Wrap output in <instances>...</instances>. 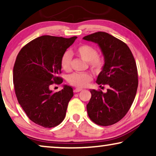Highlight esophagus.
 Wrapping results in <instances>:
<instances>
[{
	"label": "esophagus",
	"mask_w": 156,
	"mask_h": 156,
	"mask_svg": "<svg viewBox=\"0 0 156 156\" xmlns=\"http://www.w3.org/2000/svg\"><path fill=\"white\" fill-rule=\"evenodd\" d=\"M81 90H82V89H80V88H76V89H74L73 92L76 93V92H80Z\"/></svg>",
	"instance_id": "esophagus-1"
}]
</instances>
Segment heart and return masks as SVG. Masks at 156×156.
<instances>
[{
	"label": "heart",
	"instance_id": "obj_1",
	"mask_svg": "<svg viewBox=\"0 0 156 156\" xmlns=\"http://www.w3.org/2000/svg\"><path fill=\"white\" fill-rule=\"evenodd\" d=\"M76 55L87 62L88 66L95 72L101 71L105 66V59L102 55H98L97 50L89 44H82L75 49ZM71 56L68 52H64L60 59V66L65 71L71 69ZM92 77L90 73H74L67 77V81L71 85L78 88L87 86Z\"/></svg>",
	"mask_w": 156,
	"mask_h": 156
}]
</instances>
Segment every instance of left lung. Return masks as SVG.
Here are the masks:
<instances>
[{
    "label": "left lung",
    "instance_id": "8db88e82",
    "mask_svg": "<svg viewBox=\"0 0 156 156\" xmlns=\"http://www.w3.org/2000/svg\"><path fill=\"white\" fill-rule=\"evenodd\" d=\"M83 39L94 42L100 47L106 63L96 82L100 87L108 85L106 93L101 90H90L88 116L101 126L113 125L127 114L135 98L138 87L135 59L124 42L106 32H96Z\"/></svg>",
    "mask_w": 156,
    "mask_h": 156
}]
</instances>
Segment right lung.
Masks as SVG:
<instances>
[{
  "mask_svg": "<svg viewBox=\"0 0 156 156\" xmlns=\"http://www.w3.org/2000/svg\"><path fill=\"white\" fill-rule=\"evenodd\" d=\"M76 38L40 36L25 45L16 58L13 83L17 101L31 121L45 128L63 121L73 96L71 86L55 93L50 88L63 82L60 59Z\"/></svg>",
  "mask_w": 156,
  "mask_h": 156,
  "instance_id": "1",
  "label": "right lung"
}]
</instances>
